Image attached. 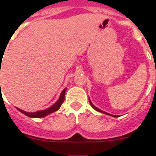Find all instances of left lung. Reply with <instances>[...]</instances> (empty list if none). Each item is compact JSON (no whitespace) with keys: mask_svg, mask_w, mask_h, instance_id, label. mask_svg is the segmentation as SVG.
I'll list each match as a JSON object with an SVG mask.
<instances>
[{"mask_svg":"<svg viewBox=\"0 0 156 156\" xmlns=\"http://www.w3.org/2000/svg\"><path fill=\"white\" fill-rule=\"evenodd\" d=\"M89 101H90V105H91V107H92L93 108L95 109V110H96V111H98V112H103V113H105V114H107V115H110V114L107 113V112H103V111H101V110H100V109H99V108H96V107H95V105H93V104H92V103L90 102V100H89Z\"/></svg>","mask_w":156,"mask_h":156,"instance_id":"left-lung-1","label":"left lung"}]
</instances>
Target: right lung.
Returning <instances> with one entry per match:
<instances>
[{"instance_id":"right-lung-1","label":"right lung","mask_w":156,"mask_h":156,"mask_svg":"<svg viewBox=\"0 0 156 156\" xmlns=\"http://www.w3.org/2000/svg\"><path fill=\"white\" fill-rule=\"evenodd\" d=\"M0 87H1V83H0ZM66 88L62 90V92H61V96H60V98H59V100H57V102H56L55 104H53L52 107H50L49 108L45 109V110H42V111L35 112H27L23 111V110H21V109L19 108L18 109L21 112H23V114H25L26 116H29V117H35V118L44 117V116H47V115L52 113V112H56V110H58V109L60 108V107L61 106V104H63L64 100H65V94H66Z\"/></svg>"}]
</instances>
